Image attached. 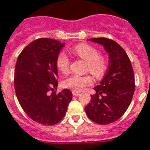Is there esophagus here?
<instances>
[{
    "instance_id": "1",
    "label": "esophagus",
    "mask_w": 150,
    "mask_h": 150,
    "mask_svg": "<svg viewBox=\"0 0 150 150\" xmlns=\"http://www.w3.org/2000/svg\"><path fill=\"white\" fill-rule=\"evenodd\" d=\"M72 94H73V96H79V93H78V92L72 91Z\"/></svg>"
}]
</instances>
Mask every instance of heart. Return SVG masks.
Returning <instances> with one entry per match:
<instances>
[{"label":"heart","instance_id":"1","mask_svg":"<svg viewBox=\"0 0 150 150\" xmlns=\"http://www.w3.org/2000/svg\"><path fill=\"white\" fill-rule=\"evenodd\" d=\"M71 53L75 54L79 58L86 61V69L89 71L94 77L100 79L103 76L107 68V59L100 55L98 50L93 46L86 43H81L72 47ZM70 61L64 53L61 52L57 59V67L61 72L66 74L69 70ZM93 83V79L90 75H72L64 79V86L75 92H81L85 87Z\"/></svg>","mask_w":150,"mask_h":150}]
</instances>
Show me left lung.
<instances>
[{
  "label": "left lung",
  "mask_w": 150,
  "mask_h": 150,
  "mask_svg": "<svg viewBox=\"0 0 150 150\" xmlns=\"http://www.w3.org/2000/svg\"><path fill=\"white\" fill-rule=\"evenodd\" d=\"M103 47L108 54L109 67L100 84L93 88L95 95L85 107L87 116L100 125L118 120L127 110L135 91V78L131 61L123 48L107 38L89 39Z\"/></svg>",
  "instance_id": "left-lung-1"
}]
</instances>
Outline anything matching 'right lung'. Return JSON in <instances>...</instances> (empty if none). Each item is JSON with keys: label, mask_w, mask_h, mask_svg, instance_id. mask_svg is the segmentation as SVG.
Wrapping results in <instances>:
<instances>
[{"label": "right lung", "mask_w": 150, "mask_h": 150, "mask_svg": "<svg viewBox=\"0 0 150 150\" xmlns=\"http://www.w3.org/2000/svg\"><path fill=\"white\" fill-rule=\"evenodd\" d=\"M65 43L47 38L30 43L18 57L15 89L18 100L28 116L44 125H53L64 117L72 93L64 89L57 94V59Z\"/></svg>", "instance_id": "obj_1"}]
</instances>
